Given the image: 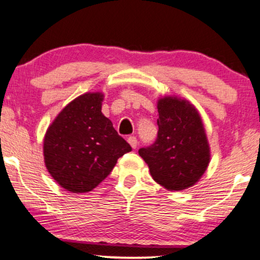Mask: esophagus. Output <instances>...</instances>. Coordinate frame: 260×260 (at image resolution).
<instances>
[{
  "label": "esophagus",
  "instance_id": "esophagus-1",
  "mask_svg": "<svg viewBox=\"0 0 260 260\" xmlns=\"http://www.w3.org/2000/svg\"><path fill=\"white\" fill-rule=\"evenodd\" d=\"M127 143L130 144V145H131V147H133V149H136V147H137L138 141H137V138L135 137V136H131V137L127 138Z\"/></svg>",
  "mask_w": 260,
  "mask_h": 260
}]
</instances>
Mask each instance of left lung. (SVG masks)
<instances>
[{
  "label": "left lung",
  "mask_w": 260,
  "mask_h": 260,
  "mask_svg": "<svg viewBox=\"0 0 260 260\" xmlns=\"http://www.w3.org/2000/svg\"><path fill=\"white\" fill-rule=\"evenodd\" d=\"M158 136L152 145L139 149L153 180L169 190L195 185L210 160L209 144L201 116L186 100H158Z\"/></svg>",
  "instance_id": "left-lung-1"
}]
</instances>
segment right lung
<instances>
[{
  "instance_id": "obj_1",
  "label": "right lung",
  "mask_w": 260,
  "mask_h": 260,
  "mask_svg": "<svg viewBox=\"0 0 260 260\" xmlns=\"http://www.w3.org/2000/svg\"><path fill=\"white\" fill-rule=\"evenodd\" d=\"M102 93H86L70 102L44 138V161L62 188L87 193L110 174L131 146L102 114Z\"/></svg>"
}]
</instances>
